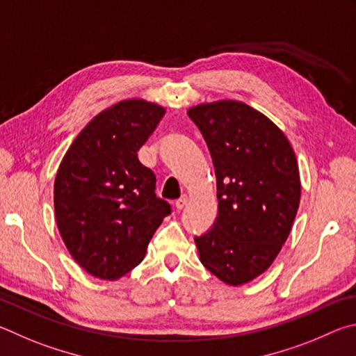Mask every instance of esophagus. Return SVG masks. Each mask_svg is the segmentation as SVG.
I'll use <instances>...</instances> for the list:
<instances>
[{
    "instance_id": "obj_1",
    "label": "esophagus",
    "mask_w": 356,
    "mask_h": 356,
    "mask_svg": "<svg viewBox=\"0 0 356 356\" xmlns=\"http://www.w3.org/2000/svg\"><path fill=\"white\" fill-rule=\"evenodd\" d=\"M186 203H188V197L186 195H183V197H179L177 202H175V208H177L178 211H181L184 207H186Z\"/></svg>"
}]
</instances>
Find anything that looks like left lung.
I'll list each match as a JSON object with an SVG mask.
<instances>
[{
  "label": "left lung",
  "mask_w": 356,
  "mask_h": 356,
  "mask_svg": "<svg viewBox=\"0 0 356 356\" xmlns=\"http://www.w3.org/2000/svg\"><path fill=\"white\" fill-rule=\"evenodd\" d=\"M213 158L214 225L195 244L202 264L227 284H244L269 269L291 233L298 203L297 159L283 131L241 102L188 111Z\"/></svg>",
  "instance_id": "1"
}]
</instances>
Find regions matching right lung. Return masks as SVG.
Wrapping results in <instances>:
<instances>
[{
	"mask_svg": "<svg viewBox=\"0 0 356 356\" xmlns=\"http://www.w3.org/2000/svg\"><path fill=\"white\" fill-rule=\"evenodd\" d=\"M165 109L124 99L81 131L54 181V213L73 259L93 277L117 280L140 264L170 204L156 195V177L137 152Z\"/></svg>",
	"mask_w": 356,
	"mask_h": 356,
	"instance_id": "right-lung-1",
	"label": "right lung"
}]
</instances>
